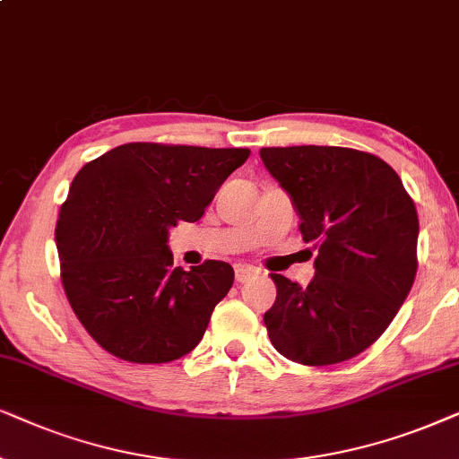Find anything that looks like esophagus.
Listing matches in <instances>:
<instances>
[{"label":"esophagus","mask_w":459,"mask_h":459,"mask_svg":"<svg viewBox=\"0 0 459 459\" xmlns=\"http://www.w3.org/2000/svg\"><path fill=\"white\" fill-rule=\"evenodd\" d=\"M255 274H258V271H255V268H252V266H237L235 268V277H237V281H239V283H247L249 279H254Z\"/></svg>","instance_id":"34e87169"}]
</instances>
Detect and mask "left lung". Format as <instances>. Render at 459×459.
<instances>
[{
    "mask_svg": "<svg viewBox=\"0 0 459 459\" xmlns=\"http://www.w3.org/2000/svg\"><path fill=\"white\" fill-rule=\"evenodd\" d=\"M260 159L315 241L307 287L271 274L277 300L264 313L273 346L290 361L333 365L357 357L390 325L418 271V212L399 174L344 146H268Z\"/></svg>",
    "mask_w": 459,
    "mask_h": 459,
    "instance_id": "8db88e82",
    "label": "left lung"
}]
</instances>
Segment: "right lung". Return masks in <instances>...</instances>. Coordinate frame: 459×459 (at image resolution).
I'll return each mask as SVG.
<instances>
[{
    "label": "right lung",
    "mask_w": 459,
    "mask_h": 459,
    "mask_svg": "<svg viewBox=\"0 0 459 459\" xmlns=\"http://www.w3.org/2000/svg\"><path fill=\"white\" fill-rule=\"evenodd\" d=\"M249 149L130 143L79 169L60 207L56 247L65 293L107 352L168 363L204 338L233 266H174L169 229L197 222Z\"/></svg>",
    "instance_id": "obj_1"
}]
</instances>
